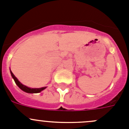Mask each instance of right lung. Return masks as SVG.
<instances>
[{
  "label": "right lung",
  "mask_w": 129,
  "mask_h": 129,
  "mask_svg": "<svg viewBox=\"0 0 129 129\" xmlns=\"http://www.w3.org/2000/svg\"><path fill=\"white\" fill-rule=\"evenodd\" d=\"M10 73H11V77H13V79H14L16 85H17L19 88H20V89L22 90V91L24 92H26V93H29V94H35V93H39L41 91H43V90H44L46 88V86H44V87H42V88H29L28 87V86H25V85H22V83H20L19 80H18V79L15 76V75L13 74L11 70H10Z\"/></svg>",
  "instance_id": "obj_1"
}]
</instances>
